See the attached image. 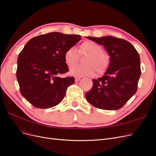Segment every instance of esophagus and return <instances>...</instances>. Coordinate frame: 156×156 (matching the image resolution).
Instances as JSON below:
<instances>
[{
    "label": "esophagus",
    "mask_w": 156,
    "mask_h": 156,
    "mask_svg": "<svg viewBox=\"0 0 156 156\" xmlns=\"http://www.w3.org/2000/svg\"><path fill=\"white\" fill-rule=\"evenodd\" d=\"M75 81L77 82V81H80V79H81V77H75Z\"/></svg>",
    "instance_id": "obj_1"
}]
</instances>
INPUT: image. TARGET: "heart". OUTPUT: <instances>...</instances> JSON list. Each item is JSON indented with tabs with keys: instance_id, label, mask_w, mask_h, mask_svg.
I'll use <instances>...</instances> for the list:
<instances>
[{
	"instance_id": "1",
	"label": "heart",
	"mask_w": 156,
	"mask_h": 156,
	"mask_svg": "<svg viewBox=\"0 0 156 156\" xmlns=\"http://www.w3.org/2000/svg\"><path fill=\"white\" fill-rule=\"evenodd\" d=\"M79 55H87L83 62L84 64L75 65L69 69V73L75 77L92 76L96 70L98 75L104 73L110 65V57L103 51L102 47L96 42L87 40L79 46ZM78 59L76 49L69 48L65 51L64 60L68 67L72 66Z\"/></svg>"
}]
</instances>
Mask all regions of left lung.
<instances>
[{
    "label": "left lung",
    "instance_id": "1",
    "mask_svg": "<svg viewBox=\"0 0 156 156\" xmlns=\"http://www.w3.org/2000/svg\"><path fill=\"white\" fill-rule=\"evenodd\" d=\"M87 38L103 45L111 56L104 75L92 80L93 86L85 94L87 100L101 109H120L137 90L141 74L138 52L129 41L116 37Z\"/></svg>",
    "mask_w": 156,
    "mask_h": 156
}]
</instances>
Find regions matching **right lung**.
Listing matches in <instances>:
<instances>
[{"instance_id": "add662e5", "label": "right lung", "mask_w": 156, "mask_h": 156, "mask_svg": "<svg viewBox=\"0 0 156 156\" xmlns=\"http://www.w3.org/2000/svg\"><path fill=\"white\" fill-rule=\"evenodd\" d=\"M81 39L80 35L53 32L34 37L17 58L16 77L21 95L36 108L53 107L62 101L73 77L60 78L69 71L64 55Z\"/></svg>"}]
</instances>
